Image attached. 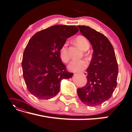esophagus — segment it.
Segmentation results:
<instances>
[{"label": "esophagus", "instance_id": "1", "mask_svg": "<svg viewBox=\"0 0 132 132\" xmlns=\"http://www.w3.org/2000/svg\"><path fill=\"white\" fill-rule=\"evenodd\" d=\"M81 73L82 75H83L84 76H87V72H85V71L82 72H81Z\"/></svg>", "mask_w": 132, "mask_h": 132}]
</instances>
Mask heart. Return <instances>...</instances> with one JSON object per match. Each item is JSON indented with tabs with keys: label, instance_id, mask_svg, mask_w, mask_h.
<instances>
[{
	"label": "heart",
	"instance_id": "heart-1",
	"mask_svg": "<svg viewBox=\"0 0 132 132\" xmlns=\"http://www.w3.org/2000/svg\"><path fill=\"white\" fill-rule=\"evenodd\" d=\"M75 42L80 48L83 51H86L89 48L90 44L85 37L79 36L75 38ZM68 43L65 42L61 47L60 50V58L63 62L67 63L70 60L68 52ZM87 66V62L85 60H73L70 63L68 68L72 71H80L85 69Z\"/></svg>",
	"mask_w": 132,
	"mask_h": 132
}]
</instances>
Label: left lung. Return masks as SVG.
<instances>
[{"mask_svg": "<svg viewBox=\"0 0 132 132\" xmlns=\"http://www.w3.org/2000/svg\"><path fill=\"white\" fill-rule=\"evenodd\" d=\"M78 27L92 44L94 52L87 69V84L77 89V95L84 104L95 106L110 99L116 88L118 75L117 59L112 45L103 34L88 26Z\"/></svg>", "mask_w": 132, "mask_h": 132, "instance_id": "left-lung-1", "label": "left lung"}]
</instances>
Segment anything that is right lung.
<instances>
[{"label":"right lung","instance_id":"obj_1","mask_svg":"<svg viewBox=\"0 0 132 132\" xmlns=\"http://www.w3.org/2000/svg\"><path fill=\"white\" fill-rule=\"evenodd\" d=\"M79 31L76 26L55 25L37 32L29 39L23 55V76L27 89L40 100L55 97L62 79H70L60 56L61 47Z\"/></svg>","mask_w":132,"mask_h":132}]
</instances>
